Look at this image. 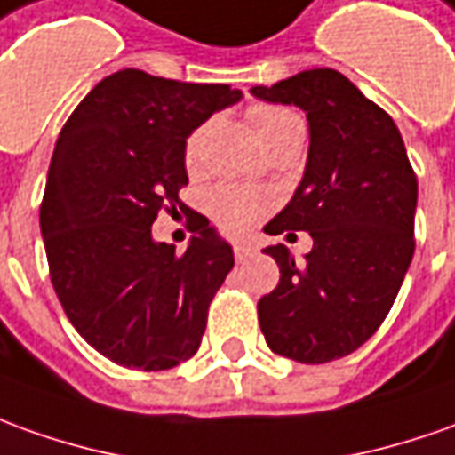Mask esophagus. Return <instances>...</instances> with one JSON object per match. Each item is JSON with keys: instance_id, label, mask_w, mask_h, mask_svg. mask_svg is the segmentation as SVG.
I'll return each mask as SVG.
<instances>
[{"instance_id": "34e87169", "label": "esophagus", "mask_w": 455, "mask_h": 455, "mask_svg": "<svg viewBox=\"0 0 455 455\" xmlns=\"http://www.w3.org/2000/svg\"><path fill=\"white\" fill-rule=\"evenodd\" d=\"M233 252H235V259H237V262H245V259H250L252 255H255L252 245H247V243H237Z\"/></svg>"}]
</instances>
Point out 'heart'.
<instances>
[{
    "label": "heart",
    "instance_id": "heart-1",
    "mask_svg": "<svg viewBox=\"0 0 455 455\" xmlns=\"http://www.w3.org/2000/svg\"><path fill=\"white\" fill-rule=\"evenodd\" d=\"M250 121L258 131L259 143L269 150L277 146L280 140L292 136L297 131H305L302 118L282 106L272 103H255L250 108ZM205 136H208V124L196 126L183 140V165L190 175L203 171V158H205ZM269 210V197L258 190L240 186H218L210 190L208 212L212 220L220 225L225 233L243 235L252 225L262 220V215Z\"/></svg>",
    "mask_w": 455,
    "mask_h": 455
}]
</instances>
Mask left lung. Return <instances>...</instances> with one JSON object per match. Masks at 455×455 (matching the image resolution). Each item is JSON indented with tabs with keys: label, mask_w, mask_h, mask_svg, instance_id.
I'll use <instances>...</instances> for the list:
<instances>
[{
	"label": "left lung",
	"mask_w": 455,
	"mask_h": 455,
	"mask_svg": "<svg viewBox=\"0 0 455 455\" xmlns=\"http://www.w3.org/2000/svg\"><path fill=\"white\" fill-rule=\"evenodd\" d=\"M252 93L294 103L309 121L305 178L265 230L315 240L305 262L284 245L265 250L280 282L258 302L259 329L275 354L324 364L359 349L389 315L416 247L419 183L394 118L339 71L309 68Z\"/></svg>",
	"instance_id": "1"
}]
</instances>
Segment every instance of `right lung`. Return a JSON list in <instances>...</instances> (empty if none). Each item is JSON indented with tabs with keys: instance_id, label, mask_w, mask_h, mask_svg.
<instances>
[{
	"instance_id": "right-lung-1",
	"label": "right lung",
	"mask_w": 455,
	"mask_h": 455,
	"mask_svg": "<svg viewBox=\"0 0 455 455\" xmlns=\"http://www.w3.org/2000/svg\"><path fill=\"white\" fill-rule=\"evenodd\" d=\"M243 93L124 68L99 81L59 133L44 188V247L68 322L106 359L163 371L190 359L233 247L178 197L183 140ZM161 209L188 212L186 253L156 243Z\"/></svg>"
}]
</instances>
